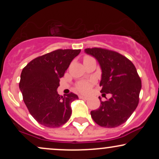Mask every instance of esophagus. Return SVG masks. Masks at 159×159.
<instances>
[{"mask_svg": "<svg viewBox=\"0 0 159 159\" xmlns=\"http://www.w3.org/2000/svg\"><path fill=\"white\" fill-rule=\"evenodd\" d=\"M79 98H81V99H84V100L88 99V98L86 97V96H79Z\"/></svg>", "mask_w": 159, "mask_h": 159, "instance_id": "1", "label": "esophagus"}]
</instances>
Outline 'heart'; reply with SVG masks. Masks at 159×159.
Returning <instances> with one entry per match:
<instances>
[{"label":"heart","instance_id":"heart-1","mask_svg":"<svg viewBox=\"0 0 159 159\" xmlns=\"http://www.w3.org/2000/svg\"><path fill=\"white\" fill-rule=\"evenodd\" d=\"M89 57H86L84 60L89 59ZM91 87L90 82L89 81H81L80 83H78L77 86H76V88L78 91H80L81 93H87L89 92Z\"/></svg>","mask_w":159,"mask_h":159}]
</instances>
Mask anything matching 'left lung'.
Instances as JSON below:
<instances>
[{"label": "left lung", "mask_w": 159, "mask_h": 159, "mask_svg": "<svg viewBox=\"0 0 159 159\" xmlns=\"http://www.w3.org/2000/svg\"><path fill=\"white\" fill-rule=\"evenodd\" d=\"M86 54L93 56L102 70L99 85L101 93L111 94L97 110L90 112L98 125L114 128L130 117L139 102L141 81L134 64L128 58L113 51L100 48H86Z\"/></svg>", "instance_id": "obj_1"}]
</instances>
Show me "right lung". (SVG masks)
Here are the masks:
<instances>
[{
  "instance_id": "right-lung-1",
  "label": "right lung",
  "mask_w": 159,
  "mask_h": 159,
  "mask_svg": "<svg viewBox=\"0 0 159 159\" xmlns=\"http://www.w3.org/2000/svg\"><path fill=\"white\" fill-rule=\"evenodd\" d=\"M81 50L58 49L38 57L23 69L19 82L24 102L33 117L49 128L61 126L72 114L71 103L76 94L57 93L60 78Z\"/></svg>"
}]
</instances>
